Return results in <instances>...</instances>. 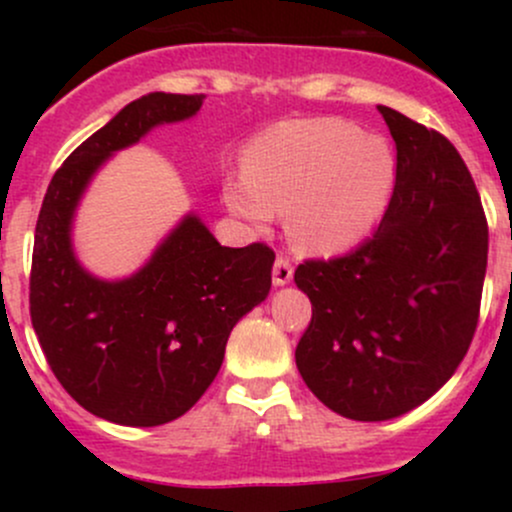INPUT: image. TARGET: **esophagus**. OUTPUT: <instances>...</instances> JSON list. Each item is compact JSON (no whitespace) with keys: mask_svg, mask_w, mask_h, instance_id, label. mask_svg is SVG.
<instances>
[{"mask_svg":"<svg viewBox=\"0 0 512 512\" xmlns=\"http://www.w3.org/2000/svg\"><path fill=\"white\" fill-rule=\"evenodd\" d=\"M293 279V264L284 257H276L274 269H272V281L274 286H286Z\"/></svg>","mask_w":512,"mask_h":512,"instance_id":"esophagus-1","label":"esophagus"}]
</instances>
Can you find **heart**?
<instances>
[{"instance_id": "b5f03b06", "label": "heart", "mask_w": 512, "mask_h": 512, "mask_svg": "<svg viewBox=\"0 0 512 512\" xmlns=\"http://www.w3.org/2000/svg\"><path fill=\"white\" fill-rule=\"evenodd\" d=\"M397 161L390 144L337 117L281 122L250 146L245 170L223 180L228 211L267 228L289 211L293 243L334 255L361 243L390 202Z\"/></svg>"}]
</instances>
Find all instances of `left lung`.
I'll return each mask as SVG.
<instances>
[{"label":"left lung","instance_id":"obj_1","mask_svg":"<svg viewBox=\"0 0 512 512\" xmlns=\"http://www.w3.org/2000/svg\"><path fill=\"white\" fill-rule=\"evenodd\" d=\"M378 110L397 146L378 231L293 276L313 303L296 366L325 407L354 421L395 419L448 383L477 330L489 255L477 185L455 146Z\"/></svg>","mask_w":512,"mask_h":512}]
</instances>
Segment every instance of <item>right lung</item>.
Instances as JSON below:
<instances>
[{
	"instance_id": "1",
	"label": "right lung",
	"mask_w": 512,
	"mask_h": 512,
	"mask_svg": "<svg viewBox=\"0 0 512 512\" xmlns=\"http://www.w3.org/2000/svg\"><path fill=\"white\" fill-rule=\"evenodd\" d=\"M204 96L149 93L76 146L52 175L35 223L31 320L64 390L120 426H161L207 392L236 322L272 289L274 252L223 248L197 214L125 279L86 272L72 243L88 182L115 151L151 129L197 115Z\"/></svg>"
}]
</instances>
